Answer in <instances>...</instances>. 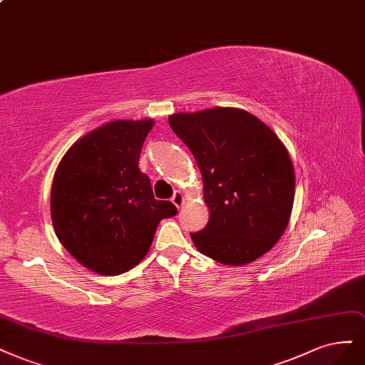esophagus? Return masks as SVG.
<instances>
[{
	"mask_svg": "<svg viewBox=\"0 0 365 365\" xmlns=\"http://www.w3.org/2000/svg\"><path fill=\"white\" fill-rule=\"evenodd\" d=\"M172 202H173V205L177 207V208H181L182 204H184V195L180 190H177V192L173 193V196H172Z\"/></svg>",
	"mask_w": 365,
	"mask_h": 365,
	"instance_id": "34e87169",
	"label": "esophagus"
}]
</instances>
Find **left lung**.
I'll return each mask as SVG.
<instances>
[{
  "label": "left lung",
  "mask_w": 365,
  "mask_h": 365,
  "mask_svg": "<svg viewBox=\"0 0 365 365\" xmlns=\"http://www.w3.org/2000/svg\"><path fill=\"white\" fill-rule=\"evenodd\" d=\"M169 123L202 175L210 219L190 234L199 252L226 266L266 254L284 234L294 200L293 163L278 135L240 108L177 113Z\"/></svg>",
  "instance_id": "1"
}]
</instances>
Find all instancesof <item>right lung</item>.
<instances>
[{"label":"right lung","mask_w":365,"mask_h":365,"mask_svg":"<svg viewBox=\"0 0 365 365\" xmlns=\"http://www.w3.org/2000/svg\"><path fill=\"white\" fill-rule=\"evenodd\" d=\"M154 122L115 120L86 134L61 158L51 188L60 243L84 267L115 276L148 254L161 219L178 212L157 200L140 172L143 142Z\"/></svg>","instance_id":"add662e5"}]
</instances>
